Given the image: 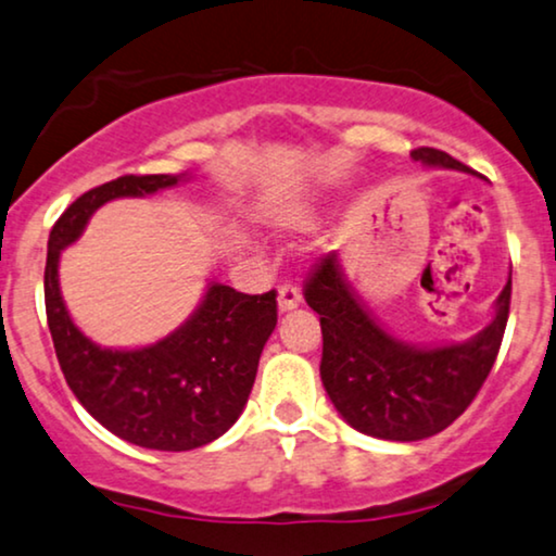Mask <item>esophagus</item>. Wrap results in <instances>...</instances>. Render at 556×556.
<instances>
[{
  "label": "esophagus",
  "mask_w": 556,
  "mask_h": 556,
  "mask_svg": "<svg viewBox=\"0 0 556 556\" xmlns=\"http://www.w3.org/2000/svg\"><path fill=\"white\" fill-rule=\"evenodd\" d=\"M301 304V291L293 283H283L278 288V308L280 312H291Z\"/></svg>",
  "instance_id": "34e87169"
}]
</instances>
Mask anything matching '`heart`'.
<instances>
[{
    "mask_svg": "<svg viewBox=\"0 0 556 556\" xmlns=\"http://www.w3.org/2000/svg\"><path fill=\"white\" fill-rule=\"evenodd\" d=\"M312 219H314L312 212H306V214H301V216H288L286 227H308V222H312Z\"/></svg>",
    "mask_w": 556,
    "mask_h": 556,
    "instance_id": "b5f03b06",
    "label": "heart"
}]
</instances>
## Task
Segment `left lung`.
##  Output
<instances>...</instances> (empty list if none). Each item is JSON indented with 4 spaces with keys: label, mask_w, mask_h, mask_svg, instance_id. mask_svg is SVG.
Here are the masks:
<instances>
[{
    "label": "left lung",
    "mask_w": 556,
    "mask_h": 556,
    "mask_svg": "<svg viewBox=\"0 0 556 556\" xmlns=\"http://www.w3.org/2000/svg\"><path fill=\"white\" fill-rule=\"evenodd\" d=\"M414 161L470 168L444 150L416 148ZM321 321V383L342 419L391 442L434 437L465 414L498 357L510 308V280L495 301V319L463 344L414 348L380 329L350 291L334 252L319 257L304 286Z\"/></svg>",
    "instance_id": "left-lung-1"
}]
</instances>
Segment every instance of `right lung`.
<instances>
[{"label": "right lung", "instance_id": "obj_1", "mask_svg": "<svg viewBox=\"0 0 556 556\" xmlns=\"http://www.w3.org/2000/svg\"><path fill=\"white\" fill-rule=\"evenodd\" d=\"M181 178L184 173L119 176L86 191L50 229L46 261L48 329L68 388L112 434L161 452L197 450L240 419L278 321L276 291L250 295L212 283L197 314L165 340L140 350H104L71 321L58 288V257L106 201L146 197Z\"/></svg>", "mask_w": 556, "mask_h": 556}]
</instances>
